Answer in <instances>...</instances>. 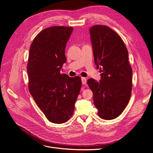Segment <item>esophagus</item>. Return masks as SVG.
Masks as SVG:
<instances>
[{
    "label": "esophagus",
    "mask_w": 153,
    "mask_h": 153,
    "mask_svg": "<svg viewBox=\"0 0 153 153\" xmlns=\"http://www.w3.org/2000/svg\"><path fill=\"white\" fill-rule=\"evenodd\" d=\"M81 81H82V84H85L87 82V79L85 77H81Z\"/></svg>",
    "instance_id": "1"
}]
</instances>
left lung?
I'll return each instance as SVG.
<instances>
[{
    "label": "left lung",
    "mask_w": 153,
    "mask_h": 153,
    "mask_svg": "<svg viewBox=\"0 0 153 153\" xmlns=\"http://www.w3.org/2000/svg\"><path fill=\"white\" fill-rule=\"evenodd\" d=\"M94 62L100 69L101 79L87 80L93 92L99 116L113 120L122 114L130 100L132 89V69L126 47L115 31L97 25L90 29Z\"/></svg>",
    "instance_id": "1"
}]
</instances>
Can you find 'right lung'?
<instances>
[{
	"mask_svg": "<svg viewBox=\"0 0 153 153\" xmlns=\"http://www.w3.org/2000/svg\"><path fill=\"white\" fill-rule=\"evenodd\" d=\"M72 27L55 26L36 35L31 45L27 72L29 91L50 122L63 123L73 114L82 82L60 71L66 62L65 48Z\"/></svg>",
	"mask_w": 153,
	"mask_h": 153,
	"instance_id": "obj_1",
	"label": "right lung"
}]
</instances>
